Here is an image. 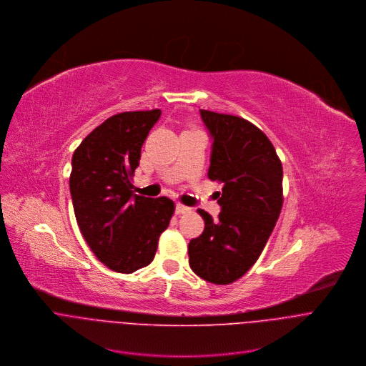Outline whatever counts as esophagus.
I'll return each mask as SVG.
<instances>
[{
    "label": "esophagus",
    "mask_w": 366,
    "mask_h": 366,
    "mask_svg": "<svg viewBox=\"0 0 366 366\" xmlns=\"http://www.w3.org/2000/svg\"><path fill=\"white\" fill-rule=\"evenodd\" d=\"M176 212H177L179 214H183V213H190L192 209L187 207V206H184V204H182V203H177V204H176Z\"/></svg>",
    "instance_id": "esophagus-1"
}]
</instances>
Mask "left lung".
Listing matches in <instances>:
<instances>
[{
  "instance_id": "1",
  "label": "left lung",
  "mask_w": 366,
  "mask_h": 366,
  "mask_svg": "<svg viewBox=\"0 0 366 366\" xmlns=\"http://www.w3.org/2000/svg\"><path fill=\"white\" fill-rule=\"evenodd\" d=\"M213 137L207 177L222 184L217 221L197 209L204 221L189 242L194 274L225 285L241 278L259 258L281 213L282 166L268 137L241 117L200 109Z\"/></svg>"
}]
</instances>
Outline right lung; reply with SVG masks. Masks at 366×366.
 Returning a JSON list of instances; mask_svg holds the SVG:
<instances>
[{"instance_id": "add662e5", "label": "right lung", "mask_w": 366, "mask_h": 366, "mask_svg": "<svg viewBox=\"0 0 366 366\" xmlns=\"http://www.w3.org/2000/svg\"><path fill=\"white\" fill-rule=\"evenodd\" d=\"M160 115V109L112 115L73 153L69 186L76 222L95 257L115 272L147 267L174 213L172 199L132 192L141 147Z\"/></svg>"}]
</instances>
